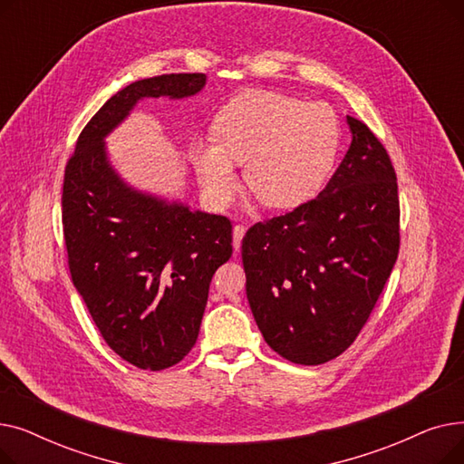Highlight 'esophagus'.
I'll return each instance as SVG.
<instances>
[{
	"label": "esophagus",
	"instance_id": "obj_1",
	"mask_svg": "<svg viewBox=\"0 0 464 464\" xmlns=\"http://www.w3.org/2000/svg\"><path fill=\"white\" fill-rule=\"evenodd\" d=\"M245 233H246V227L242 226V224H237L233 227V248L235 250L240 248V242H242V237H245Z\"/></svg>",
	"mask_w": 464,
	"mask_h": 464
}]
</instances>
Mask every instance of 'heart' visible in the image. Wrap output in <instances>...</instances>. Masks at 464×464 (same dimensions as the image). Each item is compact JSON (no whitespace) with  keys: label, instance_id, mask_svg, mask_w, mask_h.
<instances>
[{"label":"heart","instance_id":"obj_1","mask_svg":"<svg viewBox=\"0 0 464 464\" xmlns=\"http://www.w3.org/2000/svg\"><path fill=\"white\" fill-rule=\"evenodd\" d=\"M214 140L193 144V161L208 198L224 207L245 163V182L271 208L308 201L327 180L340 150L343 126L324 102L271 90H245L218 111Z\"/></svg>","mask_w":464,"mask_h":464}]
</instances>
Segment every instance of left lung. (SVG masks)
<instances>
[{
	"instance_id": "1",
	"label": "left lung",
	"mask_w": 464,
	"mask_h": 464,
	"mask_svg": "<svg viewBox=\"0 0 464 464\" xmlns=\"http://www.w3.org/2000/svg\"><path fill=\"white\" fill-rule=\"evenodd\" d=\"M352 144L324 191L242 238L254 320L278 355L322 364L346 352L401 245L397 175L380 139L348 116Z\"/></svg>"
}]
</instances>
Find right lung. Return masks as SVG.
Masks as SVG:
<instances>
[{"mask_svg":"<svg viewBox=\"0 0 464 464\" xmlns=\"http://www.w3.org/2000/svg\"><path fill=\"white\" fill-rule=\"evenodd\" d=\"M203 72H170L116 92L81 131L65 165L62 224L69 273L109 348L163 371L195 346L210 280L233 254L229 218L130 188L103 139L142 97L201 92Z\"/></svg>","mask_w":464,"mask_h":464,"instance_id":"add662e5","label":"right lung"}]
</instances>
